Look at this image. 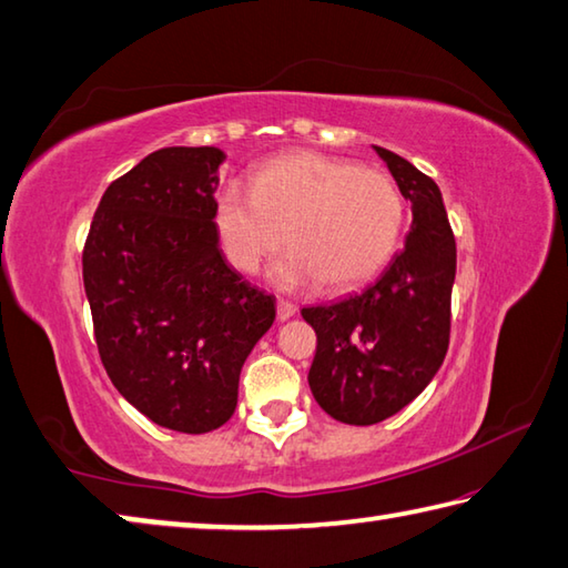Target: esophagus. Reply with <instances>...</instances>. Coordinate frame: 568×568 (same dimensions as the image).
Returning a JSON list of instances; mask_svg holds the SVG:
<instances>
[{
  "mask_svg": "<svg viewBox=\"0 0 568 568\" xmlns=\"http://www.w3.org/2000/svg\"><path fill=\"white\" fill-rule=\"evenodd\" d=\"M295 313H297V307L293 303H287V300H277V320L285 322V320H291Z\"/></svg>",
  "mask_w": 568,
  "mask_h": 568,
  "instance_id": "1",
  "label": "esophagus"
}]
</instances>
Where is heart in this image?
<instances>
[{
  "mask_svg": "<svg viewBox=\"0 0 568 568\" xmlns=\"http://www.w3.org/2000/svg\"><path fill=\"white\" fill-rule=\"evenodd\" d=\"M216 226L229 261L261 271L277 248L271 281L305 291L325 281L352 287L382 271L404 229V196L392 176L357 164L295 152L271 160L251 186L229 184L216 202Z\"/></svg>",
  "mask_w": 568,
  "mask_h": 568,
  "instance_id": "1",
  "label": "heart"
}]
</instances>
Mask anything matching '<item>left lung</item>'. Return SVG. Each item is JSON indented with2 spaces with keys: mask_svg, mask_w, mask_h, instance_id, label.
<instances>
[{
  "mask_svg": "<svg viewBox=\"0 0 568 568\" xmlns=\"http://www.w3.org/2000/svg\"><path fill=\"white\" fill-rule=\"evenodd\" d=\"M398 192L410 202L404 248L359 293L303 307L317 352L307 382L315 402L349 426H372L408 406L448 352L455 239L438 184L384 148Z\"/></svg>",
  "mask_w": 568,
  "mask_h": 568,
  "instance_id": "8db88e82",
  "label": "left lung"
}]
</instances>
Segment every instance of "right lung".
I'll return each instance as SVG.
<instances>
[{"instance_id":"1","label":"right lung","mask_w":568,"mask_h":568,"mask_svg":"<svg viewBox=\"0 0 568 568\" xmlns=\"http://www.w3.org/2000/svg\"><path fill=\"white\" fill-rule=\"evenodd\" d=\"M219 148H164L105 189L83 251V285L110 382L152 424L224 426L239 376L275 322L219 248Z\"/></svg>"}]
</instances>
